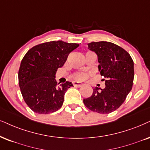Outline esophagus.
<instances>
[{
    "mask_svg": "<svg viewBox=\"0 0 150 150\" xmlns=\"http://www.w3.org/2000/svg\"><path fill=\"white\" fill-rule=\"evenodd\" d=\"M73 86L75 87H81L83 86V83L79 82V81H75V82L73 83Z\"/></svg>",
    "mask_w": 150,
    "mask_h": 150,
    "instance_id": "34e87169",
    "label": "esophagus"
}]
</instances>
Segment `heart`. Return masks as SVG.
I'll return each mask as SVG.
<instances>
[{"mask_svg":"<svg viewBox=\"0 0 150 150\" xmlns=\"http://www.w3.org/2000/svg\"><path fill=\"white\" fill-rule=\"evenodd\" d=\"M87 77H88V75L86 73H83V72H80V73H77L74 75L73 78L75 80H78V81H81V80H84L86 79Z\"/></svg>","mask_w":150,"mask_h":150,"instance_id":"b5f03b06","label":"heart"}]
</instances>
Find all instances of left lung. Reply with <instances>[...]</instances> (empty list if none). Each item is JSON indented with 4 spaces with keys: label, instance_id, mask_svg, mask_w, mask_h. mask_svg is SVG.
Masks as SVG:
<instances>
[{
    "label": "left lung",
    "instance_id": "8db88e82",
    "mask_svg": "<svg viewBox=\"0 0 150 150\" xmlns=\"http://www.w3.org/2000/svg\"><path fill=\"white\" fill-rule=\"evenodd\" d=\"M88 49L98 56V69L105 78V88H93L91 97L83 100L91 111L102 114L118 109L133 86L134 62L122 48L108 41L88 43ZM105 80V79H103Z\"/></svg>",
    "mask_w": 150,
    "mask_h": 150
}]
</instances>
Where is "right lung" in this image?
I'll return each mask as SVG.
<instances>
[{
  "label": "right lung",
  "mask_w": 150,
  "mask_h": 150,
  "mask_svg": "<svg viewBox=\"0 0 150 150\" xmlns=\"http://www.w3.org/2000/svg\"><path fill=\"white\" fill-rule=\"evenodd\" d=\"M79 45L62 41L45 42L34 46L23 58L18 84L25 102L34 112L47 114L62 107L65 93L73 84L58 85L55 74Z\"/></svg>",
  "instance_id": "right-lung-1"
}]
</instances>
